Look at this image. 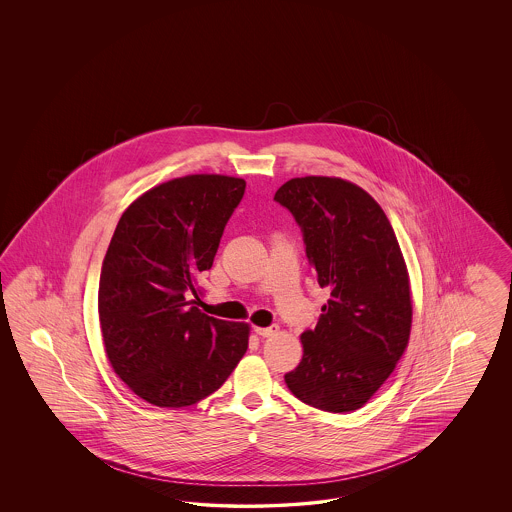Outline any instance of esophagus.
<instances>
[{
  "instance_id": "34e87169",
  "label": "esophagus",
  "mask_w": 512,
  "mask_h": 512,
  "mask_svg": "<svg viewBox=\"0 0 512 512\" xmlns=\"http://www.w3.org/2000/svg\"><path fill=\"white\" fill-rule=\"evenodd\" d=\"M255 332L261 336V338H272V336H276L279 332V326H257L255 328Z\"/></svg>"
}]
</instances>
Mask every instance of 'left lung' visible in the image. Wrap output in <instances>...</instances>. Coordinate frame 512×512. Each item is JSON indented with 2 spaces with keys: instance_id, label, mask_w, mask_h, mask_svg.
I'll return each instance as SVG.
<instances>
[{
  "instance_id": "8db88e82",
  "label": "left lung",
  "mask_w": 512,
  "mask_h": 512,
  "mask_svg": "<svg viewBox=\"0 0 512 512\" xmlns=\"http://www.w3.org/2000/svg\"><path fill=\"white\" fill-rule=\"evenodd\" d=\"M274 201L302 227L306 257L330 298L285 383L328 413L357 411L394 372L413 323L407 264L387 214L368 191L336 176L293 178Z\"/></svg>"
}]
</instances>
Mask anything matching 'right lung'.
Masks as SVG:
<instances>
[{
    "label": "right lung",
    "mask_w": 512,
    "mask_h": 512,
    "mask_svg": "<svg viewBox=\"0 0 512 512\" xmlns=\"http://www.w3.org/2000/svg\"><path fill=\"white\" fill-rule=\"evenodd\" d=\"M246 182L187 174L127 206L99 278V323L114 373L144 402L187 407L221 387L248 351V323L202 313L210 270Z\"/></svg>",
    "instance_id": "right-lung-1"
}]
</instances>
